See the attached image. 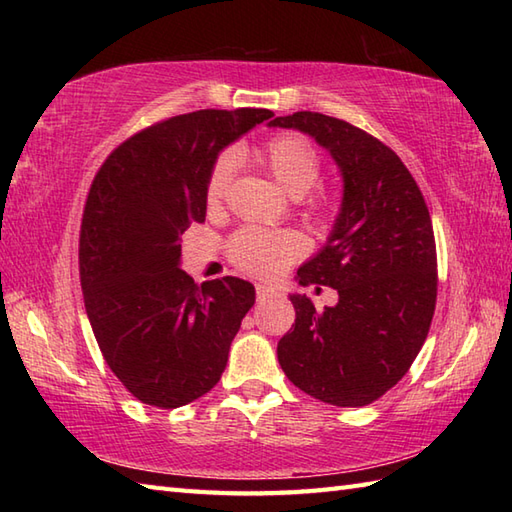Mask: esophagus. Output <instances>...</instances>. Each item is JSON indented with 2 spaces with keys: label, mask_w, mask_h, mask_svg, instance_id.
Listing matches in <instances>:
<instances>
[{
  "label": "esophagus",
  "mask_w": 512,
  "mask_h": 512,
  "mask_svg": "<svg viewBox=\"0 0 512 512\" xmlns=\"http://www.w3.org/2000/svg\"><path fill=\"white\" fill-rule=\"evenodd\" d=\"M255 292H257V301H266L268 297H275L277 295L275 288H270L266 284H255Z\"/></svg>",
  "instance_id": "1"
}]
</instances>
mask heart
Returning <instances> with one entry per match:
<instances>
[{
    "mask_svg": "<svg viewBox=\"0 0 512 512\" xmlns=\"http://www.w3.org/2000/svg\"><path fill=\"white\" fill-rule=\"evenodd\" d=\"M259 167L270 173L281 189L292 198L306 195L321 176V158L306 138L299 134H279L250 151ZM233 176L228 156L215 160L206 180V204L217 206L226 195ZM303 253L301 237L290 231H268L259 226H244L228 239L231 262L250 275L273 277L288 268Z\"/></svg>",
    "mask_w": 512,
    "mask_h": 512,
    "instance_id": "b5f03b06",
    "label": "heart"
}]
</instances>
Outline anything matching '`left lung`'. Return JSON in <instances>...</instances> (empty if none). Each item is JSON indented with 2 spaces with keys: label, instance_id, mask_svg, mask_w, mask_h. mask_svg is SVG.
Wrapping results in <instances>:
<instances>
[{
  "label": "left lung",
  "instance_id": "left-lung-1",
  "mask_svg": "<svg viewBox=\"0 0 512 512\" xmlns=\"http://www.w3.org/2000/svg\"><path fill=\"white\" fill-rule=\"evenodd\" d=\"M330 151L343 202L328 242L297 270L299 284L330 286L339 303L317 310L290 295L297 319L277 343L292 385L336 407H365L409 372L438 297L431 215L416 180L378 138L319 112L277 116Z\"/></svg>",
  "mask_w": 512,
  "mask_h": 512
}]
</instances>
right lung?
Returning a JSON list of instances; mask_svg holds the SVG:
<instances>
[{"label":"right lung","instance_id":"obj_1","mask_svg":"<svg viewBox=\"0 0 512 512\" xmlns=\"http://www.w3.org/2000/svg\"><path fill=\"white\" fill-rule=\"evenodd\" d=\"M270 110H200L151 125L101 165L83 209L79 275L105 363L140 402L176 409L220 380L255 303L244 279L202 286L180 268V235L206 217L217 154Z\"/></svg>","mask_w":512,"mask_h":512}]
</instances>
